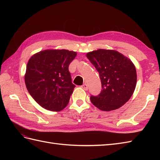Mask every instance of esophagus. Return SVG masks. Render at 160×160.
Returning a JSON list of instances; mask_svg holds the SVG:
<instances>
[{"instance_id": "1", "label": "esophagus", "mask_w": 160, "mask_h": 160, "mask_svg": "<svg viewBox=\"0 0 160 160\" xmlns=\"http://www.w3.org/2000/svg\"><path fill=\"white\" fill-rule=\"evenodd\" d=\"M81 87L83 89H84L85 91H87L88 90V86H87V84H86V83H84V84H83L82 86H81Z\"/></svg>"}]
</instances>
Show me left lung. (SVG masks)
Masks as SVG:
<instances>
[{
    "instance_id": "left-lung-1",
    "label": "left lung",
    "mask_w": 160,
    "mask_h": 160,
    "mask_svg": "<svg viewBox=\"0 0 160 160\" xmlns=\"http://www.w3.org/2000/svg\"><path fill=\"white\" fill-rule=\"evenodd\" d=\"M87 58L99 73L102 90L91 102L102 111L121 107L130 99L137 82L136 69L128 58L114 50L98 49L88 53Z\"/></svg>"
}]
</instances>
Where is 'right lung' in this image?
Instances as JSON below:
<instances>
[{
  "label": "right lung",
  "mask_w": 160,
  "mask_h": 160,
  "mask_svg": "<svg viewBox=\"0 0 160 160\" xmlns=\"http://www.w3.org/2000/svg\"><path fill=\"white\" fill-rule=\"evenodd\" d=\"M76 52L49 49L34 54L28 61L25 76L29 94L40 106L52 111L66 107L75 88L69 65Z\"/></svg>",
  "instance_id": "right-lung-1"
}]
</instances>
